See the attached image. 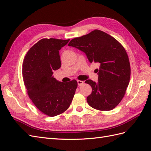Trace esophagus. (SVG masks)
Listing matches in <instances>:
<instances>
[{
  "label": "esophagus",
  "mask_w": 151,
  "mask_h": 151,
  "mask_svg": "<svg viewBox=\"0 0 151 151\" xmlns=\"http://www.w3.org/2000/svg\"><path fill=\"white\" fill-rule=\"evenodd\" d=\"M77 82H78V86H81L82 84L84 83L83 81H82V80H77Z\"/></svg>",
  "instance_id": "1"
}]
</instances>
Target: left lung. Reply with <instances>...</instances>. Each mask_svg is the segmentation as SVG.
Instances as JSON below:
<instances>
[{"label": "left lung", "mask_w": 151, "mask_h": 151, "mask_svg": "<svg viewBox=\"0 0 151 151\" xmlns=\"http://www.w3.org/2000/svg\"><path fill=\"white\" fill-rule=\"evenodd\" d=\"M84 52L89 62L99 64L96 69L99 81L87 80L92 87L87 96L89 106L99 111H111L120 104L129 85L131 76L130 62L127 52L114 37L95 29L68 44Z\"/></svg>", "instance_id": "1"}]
</instances>
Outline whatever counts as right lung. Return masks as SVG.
Returning a JSON list of instances; mask_svg holds the SVG:
<instances>
[{
  "label": "right lung",
  "instance_id": "add662e5",
  "mask_svg": "<svg viewBox=\"0 0 151 151\" xmlns=\"http://www.w3.org/2000/svg\"><path fill=\"white\" fill-rule=\"evenodd\" d=\"M69 41L42 38L24 59L22 76L28 96L38 110L51 117L68 109L78 86L76 80L64 83L52 76V71L61 66L59 50Z\"/></svg>",
  "mask_w": 151,
  "mask_h": 151
}]
</instances>
